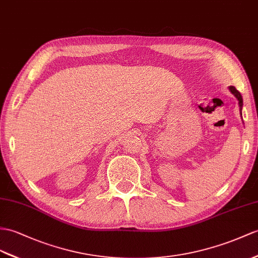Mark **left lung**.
Instances as JSON below:
<instances>
[{"instance_id":"obj_1","label":"left lung","mask_w":258,"mask_h":258,"mask_svg":"<svg viewBox=\"0 0 258 258\" xmlns=\"http://www.w3.org/2000/svg\"><path fill=\"white\" fill-rule=\"evenodd\" d=\"M230 91L232 92V94H233V95L237 98V100H238V104H240V107L242 108V106H243V99H242V95H241V93L238 92L234 86H230ZM241 115H242V112H241Z\"/></svg>"}]
</instances>
